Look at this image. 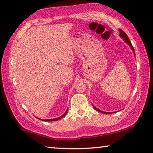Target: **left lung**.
I'll return each instance as SVG.
<instances>
[{
  "label": "left lung",
  "instance_id": "1",
  "mask_svg": "<svg viewBox=\"0 0 153 153\" xmlns=\"http://www.w3.org/2000/svg\"><path fill=\"white\" fill-rule=\"evenodd\" d=\"M119 31H120V36L123 39V40H124V41L126 42V43H128V44L129 45V46H130V47L131 48V49L134 51V47H133L130 41L129 40V38H128V35H127L126 34L125 32L123 31H122V30H120ZM93 107H94V108H95L96 110H97V111H99V112H101V113H103V114H109L114 113V112H103V111H102V110H100L99 109L97 108L95 106H93Z\"/></svg>",
  "mask_w": 153,
  "mask_h": 153
}]
</instances>
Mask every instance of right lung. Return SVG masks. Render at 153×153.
I'll return each instance as SVG.
<instances>
[{"mask_svg": "<svg viewBox=\"0 0 153 153\" xmlns=\"http://www.w3.org/2000/svg\"><path fill=\"white\" fill-rule=\"evenodd\" d=\"M68 108L67 109V110L66 111V112H65L63 115H62L61 116H60L59 118H54V119H48V120H43V121H45V122H51V121H56V120H60V119H61L62 118H63V117L66 114H67V112H68ZM38 119H39V118H38Z\"/></svg>", "mask_w": 153, "mask_h": 153, "instance_id": "1", "label": "right lung"}]
</instances>
